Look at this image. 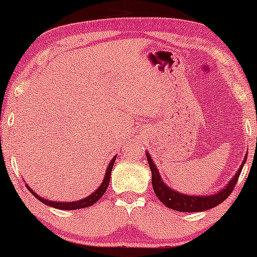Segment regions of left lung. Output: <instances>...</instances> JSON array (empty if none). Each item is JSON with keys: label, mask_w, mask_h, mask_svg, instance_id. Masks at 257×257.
Masks as SVG:
<instances>
[{"label": "left lung", "mask_w": 257, "mask_h": 257, "mask_svg": "<svg viewBox=\"0 0 257 257\" xmlns=\"http://www.w3.org/2000/svg\"><path fill=\"white\" fill-rule=\"evenodd\" d=\"M246 157L247 155L244 157L243 163H241L238 172L235 173L234 176L231 179V181L226 185V187L220 190L219 192H216L215 194H210V196H188V194H184L178 192V191H174L173 188H170L169 186L164 184L161 175H159L157 167H156L155 163L152 162L151 156H150L149 153H146V158L147 161H149L150 169H151L152 173V186L156 196H157L158 199L161 200L164 205L168 206V208L173 209V210L185 211V213L204 211L221 204V203L233 192V188H234L235 184H237V180L239 178L241 169H243L244 163H245L246 161Z\"/></svg>", "instance_id": "left-lung-1"}]
</instances>
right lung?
Returning a JSON list of instances; mask_svg holds the SVG:
<instances>
[{"instance_id": "obj_1", "label": "right lung", "mask_w": 257, "mask_h": 257, "mask_svg": "<svg viewBox=\"0 0 257 257\" xmlns=\"http://www.w3.org/2000/svg\"><path fill=\"white\" fill-rule=\"evenodd\" d=\"M114 161H116V156L111 159L110 164H108L107 169H106L104 181H102L101 185L96 188V191H94V192L91 193L90 196H88L87 198H83L81 200H75V202H52V200H47V199L42 198L41 196H38V194L35 193L28 185L26 186H28L29 191H30V192L34 194V196L36 197L38 200H41V202L44 203L46 205L53 206V208H57V209H61V210H76V209L87 208V206L95 204V203L98 202V200L101 198L102 196H104V193L106 192V190H107V187H108V184H110L111 170H112V167H113V164H114Z\"/></svg>"}]
</instances>
